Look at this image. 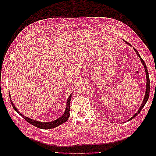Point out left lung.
I'll use <instances>...</instances> for the list:
<instances>
[{"label":"left lung","instance_id":"1","mask_svg":"<svg viewBox=\"0 0 156 156\" xmlns=\"http://www.w3.org/2000/svg\"><path fill=\"white\" fill-rule=\"evenodd\" d=\"M126 44H129V46H130V44H129V43H127V42H126ZM134 51H135V52L137 53V55H138V57L140 58V62H142L143 66H144V69H145V72H146V80H147V83H146V90H145V94H144V100H143L142 103H141V105H140V108H139V109L137 110V112H136V113H135L134 115H133V116H132L131 118H130V119H128V121H129V120H131V119H133V118H134V117H136L137 115H138L139 113H140V111H141V110H142V108H144V105H145L146 102L148 101V97H149V93H150V80H149V76H148V69H147V66H146V64H145V63H144V60H143V59L141 58V57H140V55H139L138 51H137L136 50V49H134Z\"/></svg>","mask_w":156,"mask_h":156}]
</instances>
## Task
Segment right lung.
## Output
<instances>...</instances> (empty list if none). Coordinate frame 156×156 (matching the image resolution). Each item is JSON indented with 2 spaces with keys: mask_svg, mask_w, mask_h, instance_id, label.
<instances>
[{
  "mask_svg": "<svg viewBox=\"0 0 156 156\" xmlns=\"http://www.w3.org/2000/svg\"><path fill=\"white\" fill-rule=\"evenodd\" d=\"M72 96H73V94H71L69 96L68 99H67L66 110H65L63 115H62V116L59 117V118H58L57 119H55V120L51 121V122H39V121L34 120V119H30V118H29V117L25 116L24 115H23L22 113H20V112H19V110L16 108V106L14 105V104H13V102H12V99H11V98H10V99H11V103H12V107H13L14 109L16 110V111L18 113L21 115L22 117H23V118H24V119H26L27 122H30V124L34 125V126H37V127L40 128V129H52V128L57 127V126H60V125L62 124V123H64L65 122H66V121L68 120V119L69 118V115H70V114H69L70 101H71Z\"/></svg>",
  "mask_w": 156,
  "mask_h": 156,
  "instance_id": "obj_1",
  "label": "right lung"
}]
</instances>
